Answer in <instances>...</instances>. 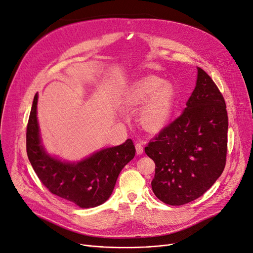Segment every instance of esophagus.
<instances>
[{
    "label": "esophagus",
    "instance_id": "esophagus-1",
    "mask_svg": "<svg viewBox=\"0 0 253 253\" xmlns=\"http://www.w3.org/2000/svg\"><path fill=\"white\" fill-rule=\"evenodd\" d=\"M143 144L144 142L143 141H139L136 143V153L137 155H141L143 153Z\"/></svg>",
    "mask_w": 253,
    "mask_h": 253
}]
</instances>
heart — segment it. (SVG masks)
Listing matches in <instances>:
<instances>
[{
    "mask_svg": "<svg viewBox=\"0 0 253 253\" xmlns=\"http://www.w3.org/2000/svg\"><path fill=\"white\" fill-rule=\"evenodd\" d=\"M133 108L142 105L139 112L140 125L152 132L167 126L175 108V90L170 83L158 77H147L137 82L128 96Z\"/></svg>",
    "mask_w": 253,
    "mask_h": 253,
    "instance_id": "b5f03b06",
    "label": "heart"
}]
</instances>
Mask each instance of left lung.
<instances>
[{"label": "left lung", "mask_w": 253, "mask_h": 253, "mask_svg": "<svg viewBox=\"0 0 253 253\" xmlns=\"http://www.w3.org/2000/svg\"><path fill=\"white\" fill-rule=\"evenodd\" d=\"M179 117L153 138L144 152L155 163L151 185L158 200L180 206L201 197L223 173L228 142L225 99L197 67L196 86Z\"/></svg>", "instance_id": "1"}]
</instances>
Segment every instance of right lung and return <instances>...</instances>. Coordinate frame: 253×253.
<instances>
[{
  "label": "right lung",
  "instance_id": "add662e5",
  "mask_svg": "<svg viewBox=\"0 0 253 253\" xmlns=\"http://www.w3.org/2000/svg\"><path fill=\"white\" fill-rule=\"evenodd\" d=\"M35 95L26 128V151L36 174L49 192L80 208H94L109 200L120 171L135 156L132 139L103 149L79 163L53 158L42 147Z\"/></svg>",
  "mask_w": 253,
  "mask_h": 253
}]
</instances>
